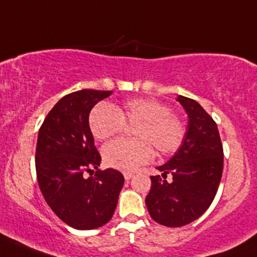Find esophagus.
I'll return each mask as SVG.
<instances>
[{"instance_id":"esophagus-1","label":"esophagus","mask_w":257,"mask_h":257,"mask_svg":"<svg viewBox=\"0 0 257 257\" xmlns=\"http://www.w3.org/2000/svg\"><path fill=\"white\" fill-rule=\"evenodd\" d=\"M133 176H134V175L132 174V172H124V178H125L126 181H128V180H131V178L133 177Z\"/></svg>"}]
</instances>
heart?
Listing matches in <instances>:
<instances>
[{"mask_svg":"<svg viewBox=\"0 0 257 257\" xmlns=\"http://www.w3.org/2000/svg\"><path fill=\"white\" fill-rule=\"evenodd\" d=\"M124 123L137 124L136 140L115 139L102 149L108 166L121 171H134L153 159L154 148L160 154L174 153L183 139L182 121L163 102L154 98H134L117 108L98 104L90 114V128L99 140L120 133Z\"/></svg>","mask_w":257,"mask_h":257,"instance_id":"b5f03b06","label":"heart"}]
</instances>
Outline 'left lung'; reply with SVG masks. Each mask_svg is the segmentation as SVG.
<instances>
[{
    "mask_svg": "<svg viewBox=\"0 0 257 257\" xmlns=\"http://www.w3.org/2000/svg\"><path fill=\"white\" fill-rule=\"evenodd\" d=\"M188 123L182 144L151 176L145 198L150 217L165 226H182L198 219L214 199L223 172V147L215 121L198 102L178 96ZM170 173L171 181L166 176Z\"/></svg>",
    "mask_w": 257,
    "mask_h": 257,
    "instance_id": "obj_1",
    "label": "left lung"
}]
</instances>
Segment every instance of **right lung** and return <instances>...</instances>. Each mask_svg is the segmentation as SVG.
I'll return each instance as SVG.
<instances>
[{
	"instance_id": "obj_1",
	"label": "right lung",
	"mask_w": 257,
	"mask_h": 257,
	"mask_svg": "<svg viewBox=\"0 0 257 257\" xmlns=\"http://www.w3.org/2000/svg\"><path fill=\"white\" fill-rule=\"evenodd\" d=\"M113 91L81 90L63 97L39 129L36 151L38 183L44 199L64 223L91 230L108 223L114 213L124 177L114 169H98L88 117L94 104ZM97 170L86 178L84 171Z\"/></svg>"
}]
</instances>
